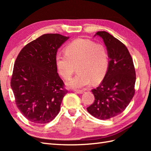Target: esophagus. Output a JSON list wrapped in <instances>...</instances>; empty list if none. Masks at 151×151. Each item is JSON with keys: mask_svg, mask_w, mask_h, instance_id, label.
<instances>
[{"mask_svg": "<svg viewBox=\"0 0 151 151\" xmlns=\"http://www.w3.org/2000/svg\"><path fill=\"white\" fill-rule=\"evenodd\" d=\"M75 91H76V93H78V94H82V93H84V91L82 90H76Z\"/></svg>", "mask_w": 151, "mask_h": 151, "instance_id": "obj_1", "label": "esophagus"}]
</instances>
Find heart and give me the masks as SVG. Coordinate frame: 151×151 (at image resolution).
I'll list each match as a JSON object with an SVG mask.
<instances>
[{"label":"heart","mask_w":151,"mask_h":151,"mask_svg":"<svg viewBox=\"0 0 151 151\" xmlns=\"http://www.w3.org/2000/svg\"><path fill=\"white\" fill-rule=\"evenodd\" d=\"M65 54H57L56 65L58 72L65 80H69L75 70L78 72L67 83L69 88L82 89L93 83L101 81L109 66V56L106 47L102 44L86 39L73 41L65 49Z\"/></svg>","instance_id":"b5f03b06"}]
</instances>
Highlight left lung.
Here are the masks:
<instances>
[{
  "label": "left lung",
  "mask_w": 151,
  "mask_h": 151,
  "mask_svg": "<svg viewBox=\"0 0 151 151\" xmlns=\"http://www.w3.org/2000/svg\"><path fill=\"white\" fill-rule=\"evenodd\" d=\"M108 53L109 66L100 86L91 90L95 101L87 108L93 116L106 120L121 114L133 98L136 71L127 47L105 31L97 32Z\"/></svg>",
  "instance_id": "left-lung-1"
}]
</instances>
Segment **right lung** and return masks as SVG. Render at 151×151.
Wrapping results in <instances>:
<instances>
[{"mask_svg":"<svg viewBox=\"0 0 151 151\" xmlns=\"http://www.w3.org/2000/svg\"><path fill=\"white\" fill-rule=\"evenodd\" d=\"M69 38L44 34L24 47L15 60L11 88L19 110L32 123H48L59 113L67 91L55 59L58 49Z\"/></svg>","mask_w":151,"mask_h":151,"instance_id":"add662e5","label":"right lung"}]
</instances>
